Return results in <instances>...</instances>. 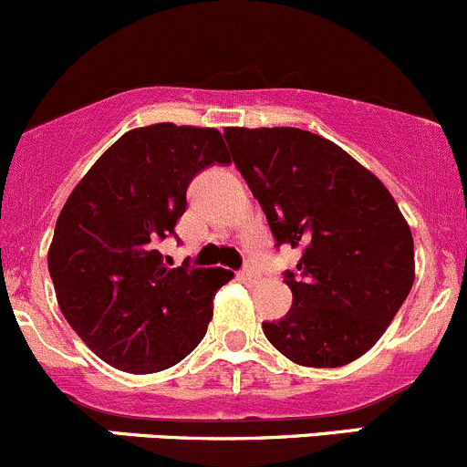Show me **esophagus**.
Segmentation results:
<instances>
[{"mask_svg": "<svg viewBox=\"0 0 467 467\" xmlns=\"http://www.w3.org/2000/svg\"><path fill=\"white\" fill-rule=\"evenodd\" d=\"M238 276L243 278V281L252 283V281H256V276H258V274H256V269H254V267H244V269H240V272H238Z\"/></svg>", "mask_w": 467, "mask_h": 467, "instance_id": "obj_1", "label": "esophagus"}]
</instances>
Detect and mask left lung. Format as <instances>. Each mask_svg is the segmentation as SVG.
<instances>
[{"instance_id": "left-lung-1", "label": "left lung", "mask_w": 467, "mask_h": 467, "mask_svg": "<svg viewBox=\"0 0 467 467\" xmlns=\"http://www.w3.org/2000/svg\"><path fill=\"white\" fill-rule=\"evenodd\" d=\"M224 139L274 247H301L295 272H283L292 307L263 321V333L301 367L353 362L382 337L413 285V238L396 200L319 134L227 128Z\"/></svg>"}]
</instances>
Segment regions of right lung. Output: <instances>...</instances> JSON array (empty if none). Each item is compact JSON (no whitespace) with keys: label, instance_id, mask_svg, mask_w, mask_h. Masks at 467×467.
I'll return each mask as SVG.
<instances>
[{"label":"right lung","instance_id":"right-lung-1","mask_svg":"<svg viewBox=\"0 0 467 467\" xmlns=\"http://www.w3.org/2000/svg\"><path fill=\"white\" fill-rule=\"evenodd\" d=\"M218 130L155 123L130 130L71 191L49 249L57 306L80 339L119 371L157 373L206 335L227 269L168 267L186 189L229 163Z\"/></svg>","mask_w":467,"mask_h":467}]
</instances>
